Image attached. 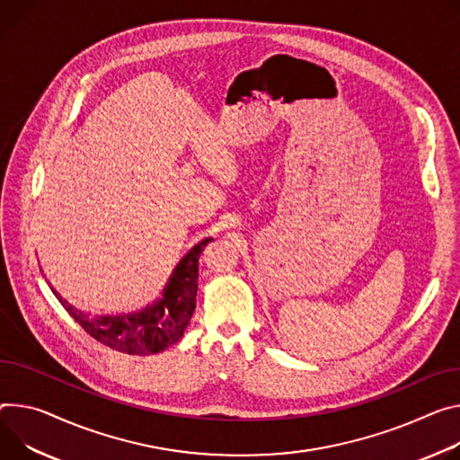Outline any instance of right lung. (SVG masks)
I'll return each mask as SVG.
<instances>
[{
    "instance_id": "right-lung-1",
    "label": "right lung",
    "mask_w": 460,
    "mask_h": 460,
    "mask_svg": "<svg viewBox=\"0 0 460 460\" xmlns=\"http://www.w3.org/2000/svg\"><path fill=\"white\" fill-rule=\"evenodd\" d=\"M211 240L203 238L190 247L172 270L161 297L132 314L90 315L62 299L53 286L51 289L69 315L102 345L127 354H155L178 343L190 323L196 308L198 261L203 247Z\"/></svg>"
}]
</instances>
